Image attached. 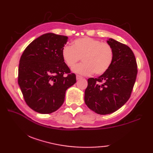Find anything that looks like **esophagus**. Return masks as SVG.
<instances>
[{
	"label": "esophagus",
	"mask_w": 153,
	"mask_h": 153,
	"mask_svg": "<svg viewBox=\"0 0 153 153\" xmlns=\"http://www.w3.org/2000/svg\"><path fill=\"white\" fill-rule=\"evenodd\" d=\"M82 77L79 76V75H77V76H76V79H77V80H78V79H82Z\"/></svg>",
	"instance_id": "obj_1"
}]
</instances>
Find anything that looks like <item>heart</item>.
Segmentation results:
<instances>
[{
    "label": "heart",
    "mask_w": 153,
    "mask_h": 153,
    "mask_svg": "<svg viewBox=\"0 0 153 153\" xmlns=\"http://www.w3.org/2000/svg\"><path fill=\"white\" fill-rule=\"evenodd\" d=\"M62 58L68 67H73L82 58L83 63L72 68L74 73L89 76L105 74L113 62L114 53L112 47L106 43L91 37H83L74 40L72 47L65 45L61 51Z\"/></svg>",
    "instance_id": "1"
}]
</instances>
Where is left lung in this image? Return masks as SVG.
Here are the masks:
<instances>
[{"mask_svg": "<svg viewBox=\"0 0 153 153\" xmlns=\"http://www.w3.org/2000/svg\"><path fill=\"white\" fill-rule=\"evenodd\" d=\"M114 56L105 74L87 80L85 105L93 112L109 114L121 108L130 97L137 74L135 57L131 48L112 38L106 41Z\"/></svg>", "mask_w": 153, "mask_h": 153, "instance_id": "left-lung-1", "label": "left lung"}]
</instances>
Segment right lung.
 I'll return each instance as SVG.
<instances>
[{
    "mask_svg": "<svg viewBox=\"0 0 153 153\" xmlns=\"http://www.w3.org/2000/svg\"><path fill=\"white\" fill-rule=\"evenodd\" d=\"M68 39L53 33L42 35L20 58L18 84L25 102L35 112L56 111L64 103L66 91L76 82V75L70 74L61 55Z\"/></svg>",
    "mask_w": 153,
    "mask_h": 153,
    "instance_id": "obj_1",
    "label": "right lung"
}]
</instances>
